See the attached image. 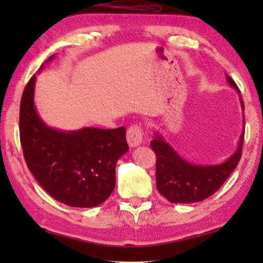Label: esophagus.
Returning a JSON list of instances; mask_svg holds the SVG:
<instances>
[{"mask_svg":"<svg viewBox=\"0 0 263 263\" xmlns=\"http://www.w3.org/2000/svg\"><path fill=\"white\" fill-rule=\"evenodd\" d=\"M142 128L140 125H132L127 128V132H126V140L128 146L131 148H135L138 147L139 144H141L142 142Z\"/></svg>","mask_w":263,"mask_h":263,"instance_id":"obj_1","label":"esophagus"}]
</instances>
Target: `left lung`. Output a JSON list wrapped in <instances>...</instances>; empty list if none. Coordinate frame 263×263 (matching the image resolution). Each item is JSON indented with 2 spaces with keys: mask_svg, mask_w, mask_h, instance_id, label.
<instances>
[{
  "mask_svg": "<svg viewBox=\"0 0 263 263\" xmlns=\"http://www.w3.org/2000/svg\"><path fill=\"white\" fill-rule=\"evenodd\" d=\"M227 82L241 95L230 76ZM242 108L244 104L239 97ZM243 114V124H244ZM244 127L236 152L224 163L217 165L191 164L178 155L164 137L157 132L150 143L156 154V185L159 193L172 203L199 202L214 194L236 168L242 157Z\"/></svg>",
  "mask_w": 263,
  "mask_h": 263,
  "instance_id": "left-lung-1",
  "label": "left lung"
}]
</instances>
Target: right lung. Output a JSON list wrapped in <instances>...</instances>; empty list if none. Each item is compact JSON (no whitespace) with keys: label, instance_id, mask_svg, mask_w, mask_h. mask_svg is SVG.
I'll return each instance as SVG.
<instances>
[{"label":"right lung","instance_id":"1","mask_svg":"<svg viewBox=\"0 0 263 263\" xmlns=\"http://www.w3.org/2000/svg\"><path fill=\"white\" fill-rule=\"evenodd\" d=\"M35 82L36 76H32L20 103V142L28 168L39 185L60 202L76 208L103 203L115 187L117 160L128 150L125 127L76 131L49 127L33 103Z\"/></svg>","mask_w":263,"mask_h":263}]
</instances>
